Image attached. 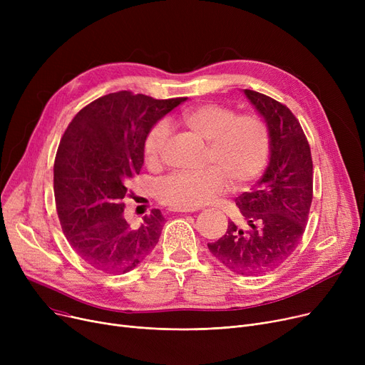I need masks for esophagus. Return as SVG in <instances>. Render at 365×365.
Here are the masks:
<instances>
[{"label":"esophagus","mask_w":365,"mask_h":365,"mask_svg":"<svg viewBox=\"0 0 365 365\" xmlns=\"http://www.w3.org/2000/svg\"><path fill=\"white\" fill-rule=\"evenodd\" d=\"M171 212H176V213H194L195 208H171Z\"/></svg>","instance_id":"esophagus-1"}]
</instances>
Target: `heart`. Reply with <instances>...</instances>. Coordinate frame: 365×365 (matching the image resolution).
Wrapping results in <instances>:
<instances>
[{
	"label": "heart",
	"instance_id": "obj_1",
	"mask_svg": "<svg viewBox=\"0 0 365 365\" xmlns=\"http://www.w3.org/2000/svg\"><path fill=\"white\" fill-rule=\"evenodd\" d=\"M178 121L208 142L207 164L197 171L173 173L157 186L158 200L171 208H198L235 187L253 182L266 167L271 134L263 118L253 113L237 115L231 108L205 103L183 110ZM168 127L153 125L143 140L148 165H157L165 146Z\"/></svg>",
	"mask_w": 365,
	"mask_h": 365
}]
</instances>
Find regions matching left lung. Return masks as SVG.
Wrapping results in <instances>:
<instances>
[{"label": "left lung", "instance_id": "left-lung-1", "mask_svg": "<svg viewBox=\"0 0 365 365\" xmlns=\"http://www.w3.org/2000/svg\"><path fill=\"white\" fill-rule=\"evenodd\" d=\"M271 134L269 164L252 192L237 198L248 229L229 222L208 250L227 269L257 275L274 269L299 245L312 202V157L292 110L269 96L244 90Z\"/></svg>", "mask_w": 365, "mask_h": 365}]
</instances>
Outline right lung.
<instances>
[{
    "label": "right lung",
    "mask_w": 365,
    "mask_h": 365,
    "mask_svg": "<svg viewBox=\"0 0 365 365\" xmlns=\"http://www.w3.org/2000/svg\"><path fill=\"white\" fill-rule=\"evenodd\" d=\"M185 101L110 93L68 125L54 161L56 208L68 242L96 269L125 274L157 245L164 223L160 210L131 226L123 200L143 165L146 133Z\"/></svg>",
    "instance_id": "1"
}]
</instances>
